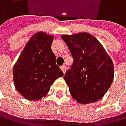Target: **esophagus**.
Masks as SVG:
<instances>
[{"label": "esophagus", "instance_id": "obj_1", "mask_svg": "<svg viewBox=\"0 0 126 126\" xmlns=\"http://www.w3.org/2000/svg\"><path fill=\"white\" fill-rule=\"evenodd\" d=\"M60 68H61V70L65 74V72H66V66L65 65H63V66H62L60 67Z\"/></svg>", "mask_w": 126, "mask_h": 126}]
</instances>
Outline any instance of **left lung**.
Listing matches in <instances>:
<instances>
[{
  "instance_id": "1",
  "label": "left lung",
  "mask_w": 126,
  "mask_h": 126,
  "mask_svg": "<svg viewBox=\"0 0 126 126\" xmlns=\"http://www.w3.org/2000/svg\"><path fill=\"white\" fill-rule=\"evenodd\" d=\"M68 46L74 63L63 79L74 99L90 104L102 98L114 79L111 57L95 37L87 32L61 36Z\"/></svg>"
}]
</instances>
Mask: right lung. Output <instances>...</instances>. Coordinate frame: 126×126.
Wrapping results in <instances>:
<instances>
[{
    "mask_svg": "<svg viewBox=\"0 0 126 126\" xmlns=\"http://www.w3.org/2000/svg\"><path fill=\"white\" fill-rule=\"evenodd\" d=\"M53 35L36 32L27 42L13 68L15 87L24 98L39 101L63 73L51 49Z\"/></svg>",
    "mask_w": 126,
    "mask_h": 126,
    "instance_id": "right-lung-1",
    "label": "right lung"
}]
</instances>
